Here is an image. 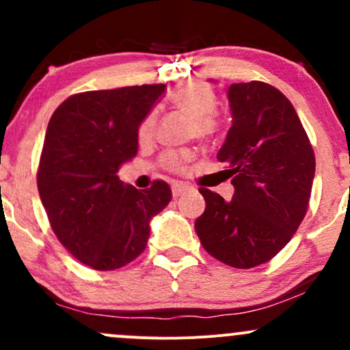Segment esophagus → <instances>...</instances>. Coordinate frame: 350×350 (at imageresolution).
I'll return each instance as SVG.
<instances>
[{"mask_svg":"<svg viewBox=\"0 0 350 350\" xmlns=\"http://www.w3.org/2000/svg\"><path fill=\"white\" fill-rule=\"evenodd\" d=\"M172 198H179V196L186 194V192L191 191V187L186 186V184H180V183H176L172 184Z\"/></svg>","mask_w":350,"mask_h":350,"instance_id":"1","label":"esophagus"}]
</instances>
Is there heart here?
Instances as JSON below:
<instances>
[{
  "label": "heart",
  "mask_w": 350,
  "mask_h": 350,
  "mask_svg": "<svg viewBox=\"0 0 350 350\" xmlns=\"http://www.w3.org/2000/svg\"><path fill=\"white\" fill-rule=\"evenodd\" d=\"M171 102L178 110L192 116V135L207 139L219 130L217 120V95L211 85L202 82H191L172 92ZM156 130V113L151 111L143 118L138 128L139 142H150ZM192 159L191 151H167L164 152L161 163L170 171H183Z\"/></svg>",
  "instance_id": "obj_1"
}]
</instances>
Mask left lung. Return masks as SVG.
Segmentation results:
<instances>
[{
	"instance_id": "1",
	"label": "left lung",
	"mask_w": 350,
	"mask_h": 350,
	"mask_svg": "<svg viewBox=\"0 0 350 350\" xmlns=\"http://www.w3.org/2000/svg\"><path fill=\"white\" fill-rule=\"evenodd\" d=\"M232 126L217 159L226 164L232 200L200 187L206 211L196 220L202 247L234 268L267 263L306 215L316 159L295 107L258 80L228 87Z\"/></svg>"
}]
</instances>
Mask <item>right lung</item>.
I'll return each mask as SVG.
<instances>
[{"label": "right lung", "instance_id": "obj_1", "mask_svg": "<svg viewBox=\"0 0 350 350\" xmlns=\"http://www.w3.org/2000/svg\"><path fill=\"white\" fill-rule=\"evenodd\" d=\"M164 90L154 83L75 94L47 124L39 196L59 242L94 270H116L142 255L150 220L172 198L164 180L139 191L118 178L138 152L139 123Z\"/></svg>", "mask_w": 350, "mask_h": 350}]
</instances>
